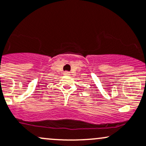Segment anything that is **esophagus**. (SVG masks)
<instances>
[{
    "mask_svg": "<svg viewBox=\"0 0 146 146\" xmlns=\"http://www.w3.org/2000/svg\"><path fill=\"white\" fill-rule=\"evenodd\" d=\"M64 75H66V76H69L70 75V73L68 71H65L64 72Z\"/></svg>",
    "mask_w": 146,
    "mask_h": 146,
    "instance_id": "obj_1",
    "label": "esophagus"
}]
</instances>
